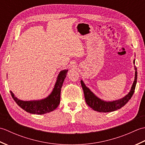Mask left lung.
<instances>
[{
	"label": "left lung",
	"mask_w": 145,
	"mask_h": 145,
	"mask_svg": "<svg viewBox=\"0 0 145 145\" xmlns=\"http://www.w3.org/2000/svg\"><path fill=\"white\" fill-rule=\"evenodd\" d=\"M135 60H133V63L135 64ZM135 76L133 84L132 85L130 92L121 99L118 100L106 101L101 100L100 98H98L90 89L86 87L84 82L81 80V85L84 92V96L85 98V101L88 105L91 108L95 111L98 112H111L121 108V107L125 106L128 103V101L131 99V97L135 92V87L137 82V69L135 65Z\"/></svg>",
	"instance_id": "left-lung-1"
}]
</instances>
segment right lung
<instances>
[{
	"mask_svg": "<svg viewBox=\"0 0 145 145\" xmlns=\"http://www.w3.org/2000/svg\"><path fill=\"white\" fill-rule=\"evenodd\" d=\"M68 70H61L58 75L57 82L52 93L44 99L33 101H23L18 99L10 91L12 98L16 103L27 112L43 115L55 110L60 102V91L65 78H66Z\"/></svg>",
	"mask_w": 145,
	"mask_h": 145,
	"instance_id": "add662e5",
	"label": "right lung"
}]
</instances>
